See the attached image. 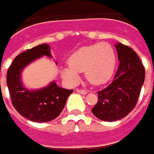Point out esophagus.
<instances>
[{
	"instance_id": "obj_1",
	"label": "esophagus",
	"mask_w": 154,
	"mask_h": 154,
	"mask_svg": "<svg viewBox=\"0 0 154 154\" xmlns=\"http://www.w3.org/2000/svg\"><path fill=\"white\" fill-rule=\"evenodd\" d=\"M76 92H79L80 94H83V95H86V93H87V91H86V90H84V89H77Z\"/></svg>"
}]
</instances>
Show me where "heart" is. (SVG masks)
Instances as JSON below:
<instances>
[{"label": "heart", "instance_id": "heart-1", "mask_svg": "<svg viewBox=\"0 0 154 154\" xmlns=\"http://www.w3.org/2000/svg\"><path fill=\"white\" fill-rule=\"evenodd\" d=\"M68 65L62 66L60 74L63 80L71 85L80 80V73L93 85L107 82L114 72L116 55L113 48L107 43L84 46L69 56Z\"/></svg>", "mask_w": 154, "mask_h": 154}]
</instances>
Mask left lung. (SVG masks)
I'll use <instances>...</instances> for the list:
<instances>
[{
    "instance_id": "8db88e82",
    "label": "left lung",
    "mask_w": 154,
    "mask_h": 154,
    "mask_svg": "<svg viewBox=\"0 0 154 154\" xmlns=\"http://www.w3.org/2000/svg\"><path fill=\"white\" fill-rule=\"evenodd\" d=\"M115 47L120 63L114 80L98 92V103L92 109L93 115L105 122L120 120L132 111L145 80V68L137 54L121 43Z\"/></svg>"
}]
</instances>
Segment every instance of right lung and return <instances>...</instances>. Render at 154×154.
<instances>
[{
  "mask_svg": "<svg viewBox=\"0 0 154 154\" xmlns=\"http://www.w3.org/2000/svg\"><path fill=\"white\" fill-rule=\"evenodd\" d=\"M51 58L50 45H38L15 57L7 74V85L15 109L25 118L36 122L56 119L64 108L73 90L57 86L55 80L39 89L30 90L22 83V72L34 61L43 56Z\"/></svg>",
  "mask_w": 154,
  "mask_h": 154,
  "instance_id": "add662e5",
  "label": "right lung"
}]
</instances>
